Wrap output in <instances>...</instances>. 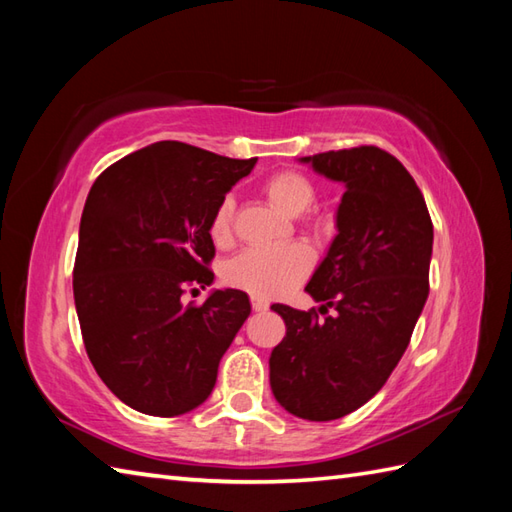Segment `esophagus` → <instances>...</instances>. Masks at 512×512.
I'll return each instance as SVG.
<instances>
[{"label": "esophagus", "mask_w": 512, "mask_h": 512, "mask_svg": "<svg viewBox=\"0 0 512 512\" xmlns=\"http://www.w3.org/2000/svg\"><path fill=\"white\" fill-rule=\"evenodd\" d=\"M250 306H253V310H255V312H264V310L268 308V301H266V299H262V297L253 295V297H250Z\"/></svg>", "instance_id": "esophagus-1"}]
</instances>
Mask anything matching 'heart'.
<instances>
[{
	"label": "heart",
	"instance_id": "heart-1",
	"mask_svg": "<svg viewBox=\"0 0 512 512\" xmlns=\"http://www.w3.org/2000/svg\"><path fill=\"white\" fill-rule=\"evenodd\" d=\"M268 200L281 213L297 217L308 211L314 202L312 182L297 171H279L264 184ZM235 200L231 195L217 204L211 217L209 233L217 246H226L233 239ZM314 262L306 244H284L273 248H246L226 266V281L257 297H281L310 273Z\"/></svg>",
	"mask_w": 512,
	"mask_h": 512
}]
</instances>
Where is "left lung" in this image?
Here are the masks:
<instances>
[{
    "mask_svg": "<svg viewBox=\"0 0 512 512\" xmlns=\"http://www.w3.org/2000/svg\"><path fill=\"white\" fill-rule=\"evenodd\" d=\"M301 162L345 193L339 233L306 286L326 319L314 308L270 306L286 323L270 354V389L292 416L325 422L376 396L405 354L429 297L433 224L416 180L383 149L325 151Z\"/></svg>",
    "mask_w": 512,
    "mask_h": 512,
    "instance_id": "left-lung-1",
    "label": "left lung"
}]
</instances>
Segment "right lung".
Returning <instances> with one entry per match:
<instances>
[{"label":"right lung","instance_id":"obj_1","mask_svg":"<svg viewBox=\"0 0 512 512\" xmlns=\"http://www.w3.org/2000/svg\"><path fill=\"white\" fill-rule=\"evenodd\" d=\"M255 162L160 140L92 184L74 306L96 374L140 413L171 418L200 407L248 319L242 290H213L202 306H184L182 295L187 286L213 284L211 217Z\"/></svg>","mask_w":512,"mask_h":512}]
</instances>
